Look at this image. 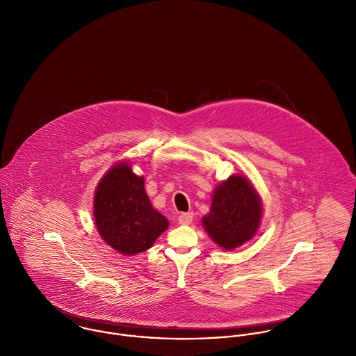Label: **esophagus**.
Listing matches in <instances>:
<instances>
[{
	"label": "esophagus",
	"mask_w": 356,
	"mask_h": 356,
	"mask_svg": "<svg viewBox=\"0 0 356 356\" xmlns=\"http://www.w3.org/2000/svg\"><path fill=\"white\" fill-rule=\"evenodd\" d=\"M193 218H194V213H191V212L181 213L179 216V222L183 224V225H188V224H191Z\"/></svg>",
	"instance_id": "1"
}]
</instances>
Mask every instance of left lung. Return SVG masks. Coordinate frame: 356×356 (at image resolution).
Listing matches in <instances>:
<instances>
[{"instance_id": "left-lung-1", "label": "left lung", "mask_w": 356, "mask_h": 356, "mask_svg": "<svg viewBox=\"0 0 356 356\" xmlns=\"http://www.w3.org/2000/svg\"><path fill=\"white\" fill-rule=\"evenodd\" d=\"M261 212L253 186L242 176H231L216 188L211 212L202 222L218 246L231 250L253 238Z\"/></svg>"}]
</instances>
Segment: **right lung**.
Instances as JSON below:
<instances>
[{
	"instance_id": "1",
	"label": "right lung",
	"mask_w": 356,
	"mask_h": 356,
	"mask_svg": "<svg viewBox=\"0 0 356 356\" xmlns=\"http://www.w3.org/2000/svg\"><path fill=\"white\" fill-rule=\"evenodd\" d=\"M95 220L106 243L125 256L149 249L169 224L151 207L142 176L127 163L113 166L97 186Z\"/></svg>"
}]
</instances>
